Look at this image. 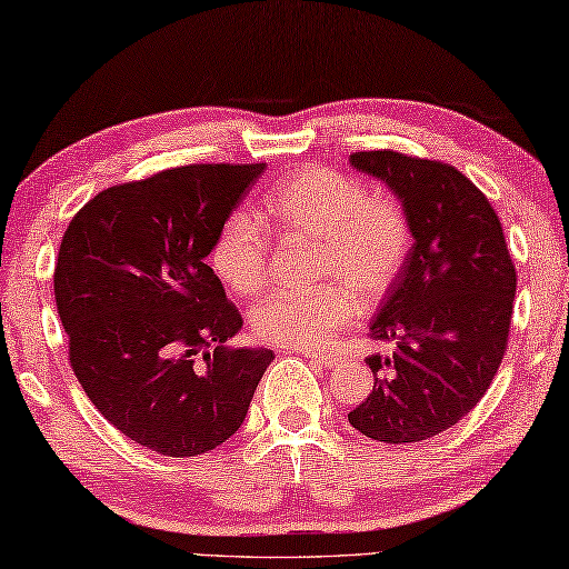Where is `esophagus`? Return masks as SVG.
<instances>
[{"label":"esophagus","mask_w":569,"mask_h":569,"mask_svg":"<svg viewBox=\"0 0 569 569\" xmlns=\"http://www.w3.org/2000/svg\"><path fill=\"white\" fill-rule=\"evenodd\" d=\"M302 356L310 360V362H318L322 368H338L342 358L340 356H330V352H310V350H302Z\"/></svg>","instance_id":"34e87169"}]
</instances>
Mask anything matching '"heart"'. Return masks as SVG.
<instances>
[{"label":"heart","instance_id":"b5f03b06","mask_svg":"<svg viewBox=\"0 0 569 569\" xmlns=\"http://www.w3.org/2000/svg\"><path fill=\"white\" fill-rule=\"evenodd\" d=\"M262 209L277 237L315 239V279H325L307 292H277L251 310V330L269 346H328L360 302L386 297L411 259L413 223L403 201L368 191L356 176L302 169L272 186ZM267 259V231L244 211L227 217L209 251L213 274L239 297L262 290Z\"/></svg>","mask_w":569,"mask_h":569}]
</instances>
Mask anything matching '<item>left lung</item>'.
I'll return each instance as SVG.
<instances>
[{
    "label": "left lung",
    "mask_w": 569,
    "mask_h": 569,
    "mask_svg": "<svg viewBox=\"0 0 569 569\" xmlns=\"http://www.w3.org/2000/svg\"><path fill=\"white\" fill-rule=\"evenodd\" d=\"M386 181L413 223L411 259L380 302L366 362L372 393L348 413L383 443H416L461 421L487 393L509 346L517 272L489 199L451 163L398 151L350 156Z\"/></svg>",
    "instance_id": "8db88e82"
}]
</instances>
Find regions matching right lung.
<instances>
[{"mask_svg":"<svg viewBox=\"0 0 569 569\" xmlns=\"http://www.w3.org/2000/svg\"><path fill=\"white\" fill-rule=\"evenodd\" d=\"M264 163H189L110 186L74 213L54 267L68 358L92 406L163 456L217 449L244 423L274 352L241 328L203 262Z\"/></svg>","mask_w":569,"mask_h":569,"instance_id":"right-lung-1","label":"right lung"}]
</instances>
